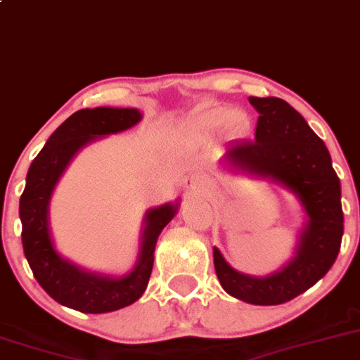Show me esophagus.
I'll use <instances>...</instances> for the list:
<instances>
[{"label":"esophagus","instance_id":"esophagus-1","mask_svg":"<svg viewBox=\"0 0 360 360\" xmlns=\"http://www.w3.org/2000/svg\"><path fill=\"white\" fill-rule=\"evenodd\" d=\"M184 186H186V190L190 191V193H198V191H204L205 188H207V184H205L204 177L190 176L184 181Z\"/></svg>","mask_w":360,"mask_h":360}]
</instances>
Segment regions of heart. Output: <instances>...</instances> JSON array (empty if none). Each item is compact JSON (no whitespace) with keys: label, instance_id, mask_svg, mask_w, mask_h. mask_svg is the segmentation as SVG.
<instances>
[{"label":"heart","instance_id":"b5f03b06","mask_svg":"<svg viewBox=\"0 0 360 360\" xmlns=\"http://www.w3.org/2000/svg\"><path fill=\"white\" fill-rule=\"evenodd\" d=\"M225 124V130L230 135H243L250 128L248 114L240 109H225V107H214L198 112L191 121V128L195 131H216Z\"/></svg>","mask_w":360,"mask_h":360}]
</instances>
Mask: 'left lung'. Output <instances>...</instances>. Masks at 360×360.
Masks as SVG:
<instances>
[{
    "mask_svg": "<svg viewBox=\"0 0 360 360\" xmlns=\"http://www.w3.org/2000/svg\"><path fill=\"white\" fill-rule=\"evenodd\" d=\"M250 103L260 114L255 139L230 142L223 163L233 174L269 179L290 191L304 211V226L294 257L265 276L233 269L216 246L212 253L226 294L250 304L274 306L301 295L333 267L343 237L341 184L329 149L290 103L274 96H250Z\"/></svg>",
    "mask_w": 360,
    "mask_h": 360,
    "instance_id": "obj_1",
    "label": "left lung"
}]
</instances>
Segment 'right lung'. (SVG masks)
I'll return each instance as SVG.
<instances>
[{
	"mask_svg": "<svg viewBox=\"0 0 360 360\" xmlns=\"http://www.w3.org/2000/svg\"><path fill=\"white\" fill-rule=\"evenodd\" d=\"M141 120L139 109L95 107L77 110L49 137L27 170L26 188L19 202L24 255L40 287L66 308L82 313H109L139 301L151 276L156 240L179 211V200L146 211L137 262L123 276L80 267L56 248L49 207L66 167L87 144L107 135L121 134Z\"/></svg>",
	"mask_w": 360,
	"mask_h": 360,
	"instance_id": "add662e5",
	"label": "right lung"
}]
</instances>
